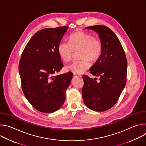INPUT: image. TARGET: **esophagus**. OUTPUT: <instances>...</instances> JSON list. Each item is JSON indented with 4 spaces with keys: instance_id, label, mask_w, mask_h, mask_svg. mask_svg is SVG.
Wrapping results in <instances>:
<instances>
[{
    "instance_id": "obj_1",
    "label": "esophagus",
    "mask_w": 146,
    "mask_h": 146,
    "mask_svg": "<svg viewBox=\"0 0 146 146\" xmlns=\"http://www.w3.org/2000/svg\"><path fill=\"white\" fill-rule=\"evenodd\" d=\"M74 76L76 77H81V75L78 73H74Z\"/></svg>"
}]
</instances>
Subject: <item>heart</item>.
<instances>
[{"label":"heart","instance_id":"b5f03b06","mask_svg":"<svg viewBox=\"0 0 146 146\" xmlns=\"http://www.w3.org/2000/svg\"><path fill=\"white\" fill-rule=\"evenodd\" d=\"M78 50L81 59L73 61L66 68L75 73H82L90 67V60L95 62L100 57L102 51L101 40L92 34L78 31L70 36L69 43L62 41L58 46L59 56L65 62L71 60L74 51Z\"/></svg>","mask_w":146,"mask_h":146}]
</instances>
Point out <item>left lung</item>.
Instances as JSON below:
<instances>
[{
	"label": "left lung",
	"mask_w": 146,
	"mask_h": 146,
	"mask_svg": "<svg viewBox=\"0 0 146 146\" xmlns=\"http://www.w3.org/2000/svg\"><path fill=\"white\" fill-rule=\"evenodd\" d=\"M86 28L98 33L102 51L90 69L94 76L100 77L99 81L82 76V99L89 109L104 111L115 105L126 85L127 60L119 39L109 28L98 25Z\"/></svg>",
	"instance_id": "obj_1"
}]
</instances>
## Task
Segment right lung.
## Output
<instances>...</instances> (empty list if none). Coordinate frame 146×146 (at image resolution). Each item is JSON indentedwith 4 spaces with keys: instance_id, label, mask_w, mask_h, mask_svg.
I'll use <instances>...</instances> for the list:
<instances>
[{
    "instance_id": "1",
    "label": "right lung",
    "mask_w": 146,
    "mask_h": 146,
    "mask_svg": "<svg viewBox=\"0 0 146 146\" xmlns=\"http://www.w3.org/2000/svg\"><path fill=\"white\" fill-rule=\"evenodd\" d=\"M68 27L45 28L37 32L21 56L19 73L25 98L38 111L51 113L58 110L65 100L73 73L55 74L64 66L58 46Z\"/></svg>"
}]
</instances>
